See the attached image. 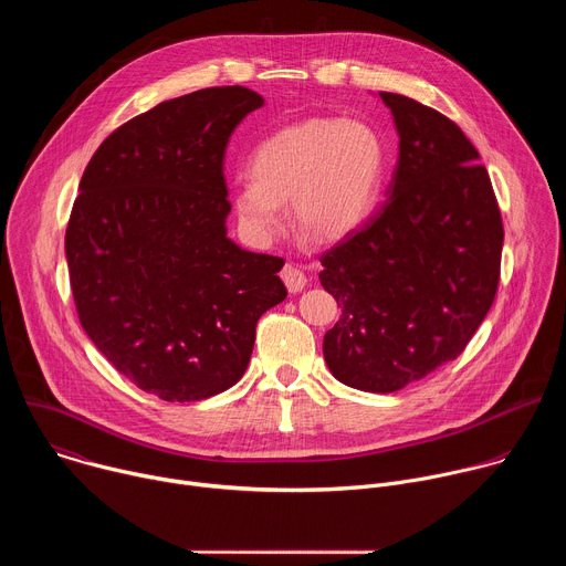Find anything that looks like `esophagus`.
<instances>
[{"instance_id": "1", "label": "esophagus", "mask_w": 566, "mask_h": 566, "mask_svg": "<svg viewBox=\"0 0 566 566\" xmlns=\"http://www.w3.org/2000/svg\"><path fill=\"white\" fill-rule=\"evenodd\" d=\"M282 280H284V284H286V289H289L291 293H297V291H302V289L306 286V275H304V271H302L300 266H295V264H286V266L282 269Z\"/></svg>"}]
</instances>
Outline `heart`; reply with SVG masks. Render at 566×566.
<instances>
[{
    "mask_svg": "<svg viewBox=\"0 0 566 566\" xmlns=\"http://www.w3.org/2000/svg\"><path fill=\"white\" fill-rule=\"evenodd\" d=\"M385 172V145L363 120L308 118L262 140L251 156V177L232 192L244 232L271 241L289 221L322 241L352 234L374 210Z\"/></svg>",
    "mask_w": 566,
    "mask_h": 566,
    "instance_id": "obj_1",
    "label": "heart"
}]
</instances>
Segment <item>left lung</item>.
<instances>
[{
    "label": "left lung",
    "instance_id": "1",
    "mask_svg": "<svg viewBox=\"0 0 566 566\" xmlns=\"http://www.w3.org/2000/svg\"><path fill=\"white\" fill-rule=\"evenodd\" d=\"M400 145L387 201L319 255L343 315L325 334L332 374L396 391L454 360L495 302L504 223L491 177L441 112L380 92Z\"/></svg>",
    "mask_w": 566,
    "mask_h": 566
}]
</instances>
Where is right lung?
<instances>
[{
  "label": "right lung",
  "instance_id": "1",
  "mask_svg": "<svg viewBox=\"0 0 566 566\" xmlns=\"http://www.w3.org/2000/svg\"><path fill=\"white\" fill-rule=\"evenodd\" d=\"M264 98L210 87L114 129L80 179L64 234L80 325L138 389L170 402L244 376L258 319L286 297L282 258L226 237L223 154Z\"/></svg>",
  "mask_w": 566,
  "mask_h": 566
}]
</instances>
